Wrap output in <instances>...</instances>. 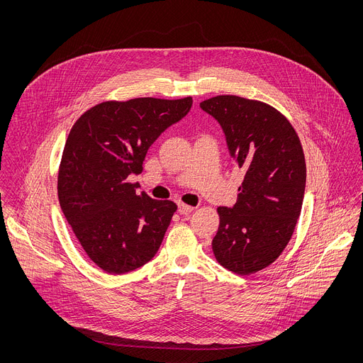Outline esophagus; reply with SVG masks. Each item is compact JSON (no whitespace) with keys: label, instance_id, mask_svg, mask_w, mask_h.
<instances>
[{"label":"esophagus","instance_id":"esophagus-1","mask_svg":"<svg viewBox=\"0 0 363 363\" xmlns=\"http://www.w3.org/2000/svg\"><path fill=\"white\" fill-rule=\"evenodd\" d=\"M195 208L194 206H191V205H186V203H184V202H179L178 203V211H179V214H191L192 211H194Z\"/></svg>","mask_w":363,"mask_h":363}]
</instances>
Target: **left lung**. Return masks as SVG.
<instances>
[{
	"label": "left lung",
	"mask_w": 363,
	"mask_h": 363,
	"mask_svg": "<svg viewBox=\"0 0 363 363\" xmlns=\"http://www.w3.org/2000/svg\"><path fill=\"white\" fill-rule=\"evenodd\" d=\"M199 106L220 122L245 172L235 205L218 206L213 251L224 269L248 276L276 262L293 235L306 186L303 147L289 119L264 101L220 94Z\"/></svg>",
	"instance_id": "obj_1"
}]
</instances>
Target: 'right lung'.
I'll use <instances>...</instances> for the list:
<instances>
[{"label": "right lung", "mask_w": 363, "mask_h": 363, "mask_svg": "<svg viewBox=\"0 0 363 363\" xmlns=\"http://www.w3.org/2000/svg\"><path fill=\"white\" fill-rule=\"evenodd\" d=\"M191 106V96L108 100L73 125L59 167V201L84 252L106 273L136 270L160 250L178 206L136 194L128 177L142 172L149 146Z\"/></svg>", "instance_id": "right-lung-1"}]
</instances>
